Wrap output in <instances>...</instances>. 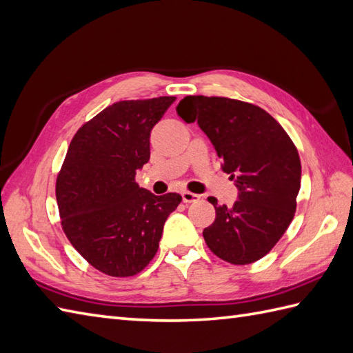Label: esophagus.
Returning a JSON list of instances; mask_svg holds the SVG:
<instances>
[{"label":"esophagus","instance_id":"obj_1","mask_svg":"<svg viewBox=\"0 0 353 353\" xmlns=\"http://www.w3.org/2000/svg\"><path fill=\"white\" fill-rule=\"evenodd\" d=\"M182 199L185 203H194V201H199L200 200V195L199 194H194L190 191H183L182 192Z\"/></svg>","mask_w":353,"mask_h":353}]
</instances>
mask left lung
Instances as JSON below:
<instances>
[{
  "mask_svg": "<svg viewBox=\"0 0 353 353\" xmlns=\"http://www.w3.org/2000/svg\"><path fill=\"white\" fill-rule=\"evenodd\" d=\"M177 114L199 123L232 174L237 200L219 206L209 196L216 218L203 230L210 251L233 265H248L275 247L290 225L301 188L296 147L272 116L259 106L227 97L186 96Z\"/></svg>",
  "mask_w": 353,
  "mask_h": 353,
  "instance_id": "left-lung-1",
  "label": "left lung"
}]
</instances>
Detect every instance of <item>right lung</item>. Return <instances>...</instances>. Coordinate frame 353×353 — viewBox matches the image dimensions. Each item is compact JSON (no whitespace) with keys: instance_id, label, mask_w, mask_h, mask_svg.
<instances>
[{"instance_id":"add662e5","label":"right lung","mask_w":353,"mask_h":353,"mask_svg":"<svg viewBox=\"0 0 353 353\" xmlns=\"http://www.w3.org/2000/svg\"><path fill=\"white\" fill-rule=\"evenodd\" d=\"M173 96L106 106L72 138L57 177L63 230L90 265L111 276L135 275L158 251L162 228L182 196L135 183L150 159V132Z\"/></svg>"}]
</instances>
